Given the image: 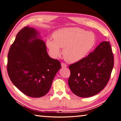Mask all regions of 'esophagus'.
I'll list each match as a JSON object with an SVG mask.
<instances>
[{"instance_id": "34e87169", "label": "esophagus", "mask_w": 121, "mask_h": 121, "mask_svg": "<svg viewBox=\"0 0 121 121\" xmlns=\"http://www.w3.org/2000/svg\"><path fill=\"white\" fill-rule=\"evenodd\" d=\"M61 67H62V68H65V67H67V65L66 64H65V63L62 62L61 63Z\"/></svg>"}]
</instances>
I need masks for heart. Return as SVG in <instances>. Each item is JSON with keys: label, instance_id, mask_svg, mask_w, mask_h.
I'll return each mask as SVG.
<instances>
[{"label": "heart", "instance_id": "b5f03b06", "mask_svg": "<svg viewBox=\"0 0 121 121\" xmlns=\"http://www.w3.org/2000/svg\"><path fill=\"white\" fill-rule=\"evenodd\" d=\"M53 37L54 40H47V45L52 56L56 58L60 56L62 48L63 56L70 63L77 62L85 58L96 42L93 33L77 27L61 28L54 33Z\"/></svg>", "mask_w": 121, "mask_h": 121}]
</instances>
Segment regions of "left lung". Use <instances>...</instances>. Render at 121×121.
<instances>
[{
    "label": "left lung",
    "mask_w": 121,
    "mask_h": 121,
    "mask_svg": "<svg viewBox=\"0 0 121 121\" xmlns=\"http://www.w3.org/2000/svg\"><path fill=\"white\" fill-rule=\"evenodd\" d=\"M113 66L110 44L108 41L102 42L87 57L69 65L70 89L80 97L96 95L106 86Z\"/></svg>",
    "instance_id": "left-lung-1"
}]
</instances>
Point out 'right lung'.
<instances>
[{
  "mask_svg": "<svg viewBox=\"0 0 121 121\" xmlns=\"http://www.w3.org/2000/svg\"><path fill=\"white\" fill-rule=\"evenodd\" d=\"M38 31L26 26L17 33L9 50L7 72L13 84L25 95L38 98L46 95L61 63L50 58Z\"/></svg>",
  "mask_w": 121,
  "mask_h": 121,
  "instance_id": "1",
  "label": "right lung"
}]
</instances>
